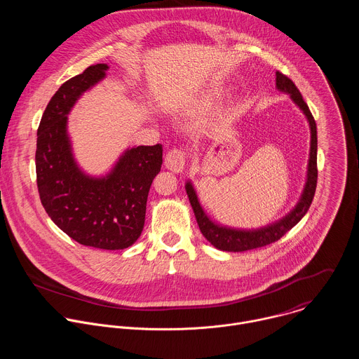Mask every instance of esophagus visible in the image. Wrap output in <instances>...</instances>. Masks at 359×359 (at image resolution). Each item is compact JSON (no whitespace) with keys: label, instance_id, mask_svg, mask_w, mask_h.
Listing matches in <instances>:
<instances>
[{"label":"esophagus","instance_id":"34e87169","mask_svg":"<svg viewBox=\"0 0 359 359\" xmlns=\"http://www.w3.org/2000/svg\"><path fill=\"white\" fill-rule=\"evenodd\" d=\"M184 151H182L180 149H172L170 151H168V155L165 158L166 169H169L173 173H182L184 169Z\"/></svg>","mask_w":359,"mask_h":359}]
</instances>
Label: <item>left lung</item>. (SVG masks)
I'll return each mask as SVG.
<instances>
[{
  "label": "left lung",
  "mask_w": 359,
  "mask_h": 359,
  "mask_svg": "<svg viewBox=\"0 0 359 359\" xmlns=\"http://www.w3.org/2000/svg\"><path fill=\"white\" fill-rule=\"evenodd\" d=\"M276 88L280 92H284L290 95L291 100L298 107V109L304 114L306 118V122L310 125V158L309 165H306V177L305 184L301 191V196L297 201L292 210H290L284 217L280 220L270 223L267 226L259 227V229H234L229 226L219 224L210 219V216L203 209L201 203L198 200L197 191L191 183V180H187L184 184L189 201L191 204L193 213L196 216V222L198 224V229L201 234L204 236L213 247L222 250V251H247L252 248L264 247L267 244H271L277 240H280L287 231H290L304 216L309 212L317 187V125L316 121L309 109V105L305 104L302 95L294 85V82L283 75L281 72H276Z\"/></svg>",
  "instance_id": "8db88e82"
}]
</instances>
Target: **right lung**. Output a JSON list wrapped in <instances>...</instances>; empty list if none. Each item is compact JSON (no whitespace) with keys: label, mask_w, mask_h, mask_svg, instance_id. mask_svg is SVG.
<instances>
[{"label":"right lung","mask_w":359,"mask_h":359,"mask_svg":"<svg viewBox=\"0 0 359 359\" xmlns=\"http://www.w3.org/2000/svg\"><path fill=\"white\" fill-rule=\"evenodd\" d=\"M96 64L71 78L50 97L36 132V184L45 212L82 245L123 250L142 234L146 201L161 172L163 147L133 146L111 170L92 176L78 165L68 133V115L78 99L107 76Z\"/></svg>","instance_id":"obj_1"}]
</instances>
